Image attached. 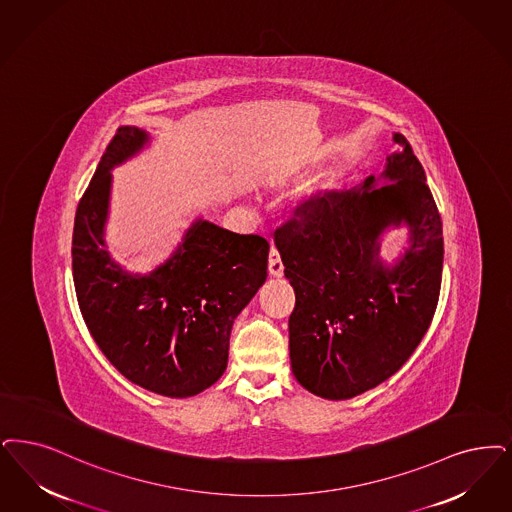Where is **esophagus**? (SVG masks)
<instances>
[{"instance_id":"obj_1","label":"esophagus","mask_w":512,"mask_h":512,"mask_svg":"<svg viewBox=\"0 0 512 512\" xmlns=\"http://www.w3.org/2000/svg\"><path fill=\"white\" fill-rule=\"evenodd\" d=\"M268 272L272 276H282L284 274V263H282L280 251L274 246L270 247V253H268Z\"/></svg>"}]
</instances>
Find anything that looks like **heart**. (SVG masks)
<instances>
[{
    "label": "heart",
    "mask_w": 512,
    "mask_h": 512,
    "mask_svg": "<svg viewBox=\"0 0 512 512\" xmlns=\"http://www.w3.org/2000/svg\"><path fill=\"white\" fill-rule=\"evenodd\" d=\"M333 186V179H326V181H322V183L318 184V190H328V188H331Z\"/></svg>",
    "instance_id": "heart-1"
}]
</instances>
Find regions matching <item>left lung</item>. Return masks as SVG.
I'll list each match as a JSON object with an SVG mask.
<instances>
[{
	"instance_id": "8db88e82",
	"label": "left lung",
	"mask_w": 512,
	"mask_h": 512,
	"mask_svg": "<svg viewBox=\"0 0 512 512\" xmlns=\"http://www.w3.org/2000/svg\"><path fill=\"white\" fill-rule=\"evenodd\" d=\"M381 177L350 190L312 194L276 228L274 242L295 289L289 358L316 396L347 400L406 364L440 297L444 236L425 169L404 135ZM389 178L392 184H374ZM406 222L412 246L392 269L378 236Z\"/></svg>"
}]
</instances>
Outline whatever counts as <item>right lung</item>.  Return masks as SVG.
Wrapping results in <instances>:
<instances>
[{"label":"right lung","instance_id":"obj_1","mask_svg":"<svg viewBox=\"0 0 512 512\" xmlns=\"http://www.w3.org/2000/svg\"><path fill=\"white\" fill-rule=\"evenodd\" d=\"M148 135L120 127L76 209L72 272L83 322L108 362L143 389L186 398L211 387L228 362L230 329L265 284L268 242L196 221L175 255L148 276L110 261L103 242L110 169Z\"/></svg>","mask_w":512,"mask_h":512}]
</instances>
